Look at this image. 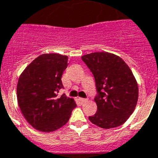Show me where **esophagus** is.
Here are the masks:
<instances>
[{
    "label": "esophagus",
    "mask_w": 158,
    "mask_h": 158,
    "mask_svg": "<svg viewBox=\"0 0 158 158\" xmlns=\"http://www.w3.org/2000/svg\"><path fill=\"white\" fill-rule=\"evenodd\" d=\"M79 100H80L81 102H83V103H85V102H87V98H79Z\"/></svg>",
    "instance_id": "1"
}]
</instances>
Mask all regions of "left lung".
<instances>
[{"label": "left lung", "mask_w": 158, "mask_h": 158, "mask_svg": "<svg viewBox=\"0 0 158 158\" xmlns=\"http://www.w3.org/2000/svg\"><path fill=\"white\" fill-rule=\"evenodd\" d=\"M81 58L92 72L98 91L94 98L98 110L89 120L102 129L123 125L134 111L138 99V85L130 68L118 56L106 52Z\"/></svg>", "instance_id": "1"}]
</instances>
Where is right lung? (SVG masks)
Returning <instances> with one entry per match:
<instances>
[{
  "label": "right lung",
  "instance_id": "1",
  "mask_svg": "<svg viewBox=\"0 0 158 158\" xmlns=\"http://www.w3.org/2000/svg\"><path fill=\"white\" fill-rule=\"evenodd\" d=\"M68 60L67 56L44 53L30 63L19 77L16 97L20 111L31 127L41 132L61 128L76 107L74 98L58 96L64 87L61 78Z\"/></svg>",
  "mask_w": 158,
  "mask_h": 158
}]
</instances>
